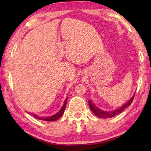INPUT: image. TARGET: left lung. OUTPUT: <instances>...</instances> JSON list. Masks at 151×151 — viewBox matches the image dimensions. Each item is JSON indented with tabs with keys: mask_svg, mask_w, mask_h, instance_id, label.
Returning <instances> with one entry per match:
<instances>
[{
	"mask_svg": "<svg viewBox=\"0 0 151 151\" xmlns=\"http://www.w3.org/2000/svg\"><path fill=\"white\" fill-rule=\"evenodd\" d=\"M134 95H135V93L133 95V96L129 101H128L127 102H126L124 104L123 106H121L120 107H118L116 110H112V111H103L97 108V106H95V105L94 104L93 102H92V101L89 100V108H90L91 110L93 111L96 116H97L100 118H104V119H107V118H110V117H113L115 115L120 114L121 111H123L125 108H127V107H129L130 105V104L132 103V102L133 101V99L134 98Z\"/></svg>",
	"mask_w": 151,
	"mask_h": 151,
	"instance_id": "obj_1",
	"label": "left lung"
}]
</instances>
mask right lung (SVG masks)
<instances>
[{"label":"right lung","mask_w":151,"mask_h":151,"mask_svg":"<svg viewBox=\"0 0 151 151\" xmlns=\"http://www.w3.org/2000/svg\"><path fill=\"white\" fill-rule=\"evenodd\" d=\"M67 97L65 99V101L64 102V104L63 105V106L62 107V108L60 109V110L58 112V113L55 114L54 115H52V116H49V117H39L37 116L36 114H33L32 113H29L31 115H32L34 117H36L38 119L40 120H43V121H54L58 119L59 118H60L62 117V115L63 114L64 111H65V109L66 107V104H67Z\"/></svg>","instance_id":"obj_1"}]
</instances>
